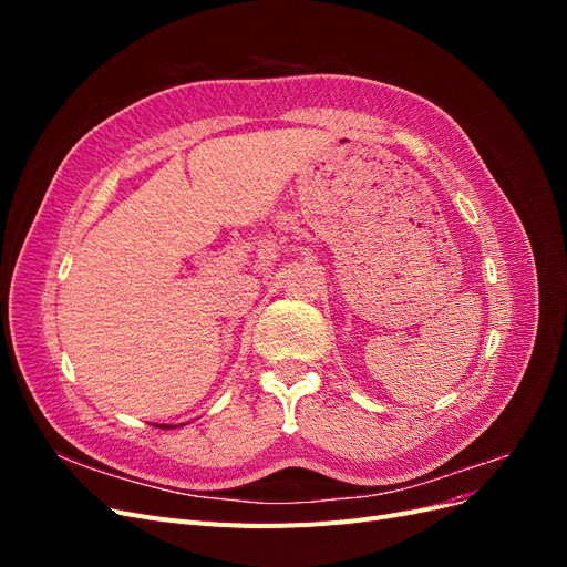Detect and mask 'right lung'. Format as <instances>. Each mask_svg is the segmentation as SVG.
<instances>
[{
	"mask_svg": "<svg viewBox=\"0 0 567 567\" xmlns=\"http://www.w3.org/2000/svg\"><path fill=\"white\" fill-rule=\"evenodd\" d=\"M156 427H177V425H165V423L161 425V423H156Z\"/></svg>",
	"mask_w": 567,
	"mask_h": 567,
	"instance_id": "1",
	"label": "right lung"
}]
</instances>
